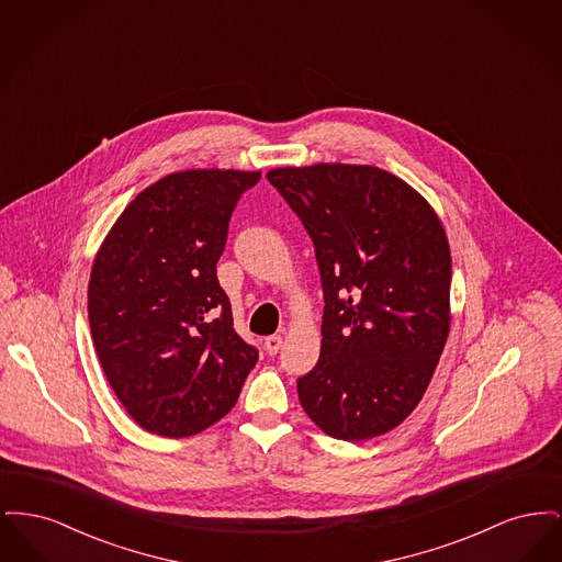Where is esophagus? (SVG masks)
Listing matches in <instances>:
<instances>
[{"instance_id": "34e87169", "label": "esophagus", "mask_w": 562, "mask_h": 562, "mask_svg": "<svg viewBox=\"0 0 562 562\" xmlns=\"http://www.w3.org/2000/svg\"><path fill=\"white\" fill-rule=\"evenodd\" d=\"M263 344H266L269 356H273V353H278V349L282 348V337L280 335H269Z\"/></svg>"}]
</instances>
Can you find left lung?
Listing matches in <instances>:
<instances>
[{
	"mask_svg": "<svg viewBox=\"0 0 562 562\" xmlns=\"http://www.w3.org/2000/svg\"><path fill=\"white\" fill-rule=\"evenodd\" d=\"M268 181L314 241L324 291L321 358L296 381L301 406L339 440L387 434L424 398L449 337L445 227L376 166H286Z\"/></svg>",
	"mask_w": 562,
	"mask_h": 562,
	"instance_id": "8db88e82",
	"label": "left lung"
}]
</instances>
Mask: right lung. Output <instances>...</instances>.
Returning a JSON list of instances; mask_svg holds the SVG:
<instances>
[{
    "label": "right lung",
    "instance_id": "add662e5",
    "mask_svg": "<svg viewBox=\"0 0 562 562\" xmlns=\"http://www.w3.org/2000/svg\"><path fill=\"white\" fill-rule=\"evenodd\" d=\"M259 179V170L172 172L134 198L94 257V349L115 396L151 434L211 428L259 360L216 280L232 213Z\"/></svg>",
    "mask_w": 562,
    "mask_h": 562
}]
</instances>
